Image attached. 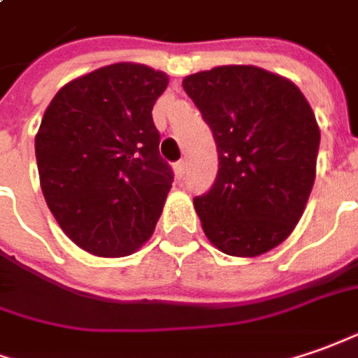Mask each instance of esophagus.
<instances>
[{
	"label": "esophagus",
	"mask_w": 358,
	"mask_h": 358,
	"mask_svg": "<svg viewBox=\"0 0 358 358\" xmlns=\"http://www.w3.org/2000/svg\"><path fill=\"white\" fill-rule=\"evenodd\" d=\"M174 172H176V178H182L184 172H186V160H178V162L174 164Z\"/></svg>",
	"instance_id": "34e87169"
}]
</instances>
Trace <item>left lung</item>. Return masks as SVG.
I'll return each mask as SVG.
<instances>
[{
  "mask_svg": "<svg viewBox=\"0 0 358 358\" xmlns=\"http://www.w3.org/2000/svg\"><path fill=\"white\" fill-rule=\"evenodd\" d=\"M182 86L220 159L213 186L194 198L208 239L233 257L274 249L300 221L315 180L320 127L308 99L257 66H217Z\"/></svg>",
  "mask_w": 358,
  "mask_h": 358,
  "instance_id": "8db88e82",
  "label": "left lung"
}]
</instances>
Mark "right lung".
<instances>
[{
    "label": "right lung",
    "instance_id": "add662e5",
    "mask_svg": "<svg viewBox=\"0 0 358 358\" xmlns=\"http://www.w3.org/2000/svg\"><path fill=\"white\" fill-rule=\"evenodd\" d=\"M169 76L119 62L60 87L35 138L46 206L97 257H127L152 235L174 172L160 157L152 106Z\"/></svg>",
    "mask_w": 358,
    "mask_h": 358
}]
</instances>
